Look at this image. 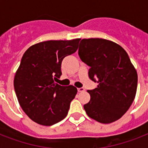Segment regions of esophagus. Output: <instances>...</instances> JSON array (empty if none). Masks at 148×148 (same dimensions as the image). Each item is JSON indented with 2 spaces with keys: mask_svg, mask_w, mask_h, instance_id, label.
<instances>
[{
  "mask_svg": "<svg viewBox=\"0 0 148 148\" xmlns=\"http://www.w3.org/2000/svg\"><path fill=\"white\" fill-rule=\"evenodd\" d=\"M77 91H78V92H83V91H84V88H77Z\"/></svg>",
  "mask_w": 148,
  "mask_h": 148,
  "instance_id": "1",
  "label": "esophagus"
}]
</instances>
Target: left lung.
Listing matches in <instances>:
<instances>
[{
  "label": "left lung",
  "mask_w": 148,
  "mask_h": 148,
  "mask_svg": "<svg viewBox=\"0 0 148 148\" xmlns=\"http://www.w3.org/2000/svg\"><path fill=\"white\" fill-rule=\"evenodd\" d=\"M78 55L90 67L88 76L97 82L88 90L90 100L84 105L87 114L102 124L120 119L133 103L138 74L128 54L116 43L102 38L81 40Z\"/></svg>",
  "instance_id": "obj_1"
}]
</instances>
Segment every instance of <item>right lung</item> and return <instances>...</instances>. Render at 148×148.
Returning a JSON list of instances; mask_svg holds the SVG:
<instances>
[{
    "mask_svg": "<svg viewBox=\"0 0 148 148\" xmlns=\"http://www.w3.org/2000/svg\"><path fill=\"white\" fill-rule=\"evenodd\" d=\"M80 39L47 40L25 51L14 86L19 103L33 121L51 126L66 117L77 90L55 83L61 75V62L77 50Z\"/></svg>",
    "mask_w": 148,
    "mask_h": 148,
    "instance_id": "obj_1",
    "label": "right lung"
}]
</instances>
